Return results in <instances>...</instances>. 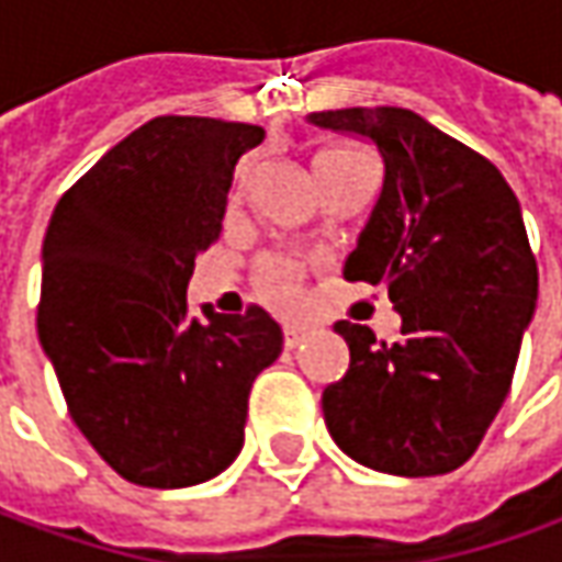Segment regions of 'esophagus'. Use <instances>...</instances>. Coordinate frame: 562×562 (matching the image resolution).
<instances>
[{
	"instance_id": "1",
	"label": "esophagus",
	"mask_w": 562,
	"mask_h": 562,
	"mask_svg": "<svg viewBox=\"0 0 562 562\" xmlns=\"http://www.w3.org/2000/svg\"><path fill=\"white\" fill-rule=\"evenodd\" d=\"M307 336H311V333H307L304 326H282V341H285V348H299Z\"/></svg>"
}]
</instances>
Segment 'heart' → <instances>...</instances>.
<instances>
[{"label": "heart", "instance_id": "heart-1", "mask_svg": "<svg viewBox=\"0 0 562 562\" xmlns=\"http://www.w3.org/2000/svg\"><path fill=\"white\" fill-rule=\"evenodd\" d=\"M358 148L351 146H326L314 155V167L358 158ZM258 292L273 307H289L292 301L299 299V263L289 261V258H263L258 263Z\"/></svg>", "mask_w": 562, "mask_h": 562}]
</instances>
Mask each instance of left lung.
Returning <instances> with one entry per match:
<instances>
[{
	"label": "left lung",
	"mask_w": 562,
	"mask_h": 562,
	"mask_svg": "<svg viewBox=\"0 0 562 562\" xmlns=\"http://www.w3.org/2000/svg\"><path fill=\"white\" fill-rule=\"evenodd\" d=\"M307 124L376 143L382 192L345 280L385 285L401 341L339 319L348 373L323 389V419L351 460L392 475L463 467L510 392L535 314L522 211L501 170L407 108H339Z\"/></svg>",
	"instance_id": "1"
}]
</instances>
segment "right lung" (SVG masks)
Wrapping results in <instances>:
<instances>
[{
    "label": "right lung",
    "mask_w": 562,
    "mask_h": 562,
    "mask_svg": "<svg viewBox=\"0 0 562 562\" xmlns=\"http://www.w3.org/2000/svg\"><path fill=\"white\" fill-rule=\"evenodd\" d=\"M263 130L155 117L70 186L43 239L36 333L70 419L133 485L186 488L245 441L251 382L280 358L263 307L189 317L195 255L221 236L233 170Z\"/></svg>",
    "instance_id": "add662e5"
}]
</instances>
